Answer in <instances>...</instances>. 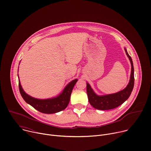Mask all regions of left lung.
<instances>
[{"mask_svg":"<svg viewBox=\"0 0 151 151\" xmlns=\"http://www.w3.org/2000/svg\"><path fill=\"white\" fill-rule=\"evenodd\" d=\"M124 50L127 57L130 61L132 71L130 81L124 90L114 94L99 96L94 93L90 85L87 82V93L89 103L93 107L97 109L103 111L116 108L128 99L133 91L134 83L133 63L131 57L129 55L125 48H124Z\"/></svg>","mask_w":151,"mask_h":151,"instance_id":"1","label":"left lung"}]
</instances>
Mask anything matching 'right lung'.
<instances>
[{
	"instance_id": "right-lung-1",
	"label": "right lung",
	"mask_w": 151,
	"mask_h": 151,
	"mask_svg": "<svg viewBox=\"0 0 151 151\" xmlns=\"http://www.w3.org/2000/svg\"><path fill=\"white\" fill-rule=\"evenodd\" d=\"M77 81V79L72 81L66 86V87L58 96L47 99H36L26 94L21 87L19 79L18 81V85L20 94L27 103L42 113L51 114L60 112L66 108L70 101L71 93L74 85Z\"/></svg>"
}]
</instances>
